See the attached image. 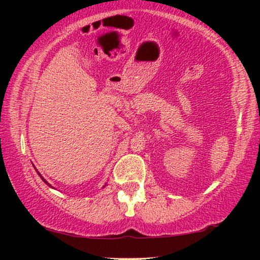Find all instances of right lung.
<instances>
[{"label": "right lung", "mask_w": 260, "mask_h": 260, "mask_svg": "<svg viewBox=\"0 0 260 260\" xmlns=\"http://www.w3.org/2000/svg\"><path fill=\"white\" fill-rule=\"evenodd\" d=\"M37 172H38V171H37ZM38 174H39V175H40V178H41V179H42V181H43V182H45V183H46V184H48V186H49V187H50V188H52V187H51V186H50V184H49V183H48V182H47V181H46V179H45V178H43V177H41V174H40V173H39V172H38ZM105 186H107V183H105V184H104V186H103V188H104V187H105Z\"/></svg>", "instance_id": "1"}]
</instances>
